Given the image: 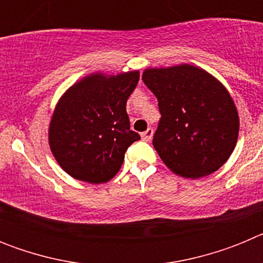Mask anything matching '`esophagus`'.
<instances>
[{
    "label": "esophagus",
    "mask_w": 263,
    "mask_h": 263,
    "mask_svg": "<svg viewBox=\"0 0 263 263\" xmlns=\"http://www.w3.org/2000/svg\"><path fill=\"white\" fill-rule=\"evenodd\" d=\"M153 134H154V130H153L152 127H148V129L146 130V132H143V133L141 134V137H142L143 141H146V142H148V141H152Z\"/></svg>",
    "instance_id": "1"
}]
</instances>
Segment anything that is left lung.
I'll use <instances>...</instances> for the list:
<instances>
[{
    "label": "left lung",
    "instance_id": "1",
    "mask_svg": "<svg viewBox=\"0 0 263 263\" xmlns=\"http://www.w3.org/2000/svg\"><path fill=\"white\" fill-rule=\"evenodd\" d=\"M160 120L153 145L173 173L197 179L217 171L233 153L238 113L221 83L190 64L146 69Z\"/></svg>",
    "mask_w": 263,
    "mask_h": 263
}]
</instances>
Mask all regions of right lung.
I'll return each mask as SVG.
<instances>
[{"mask_svg":"<svg viewBox=\"0 0 263 263\" xmlns=\"http://www.w3.org/2000/svg\"><path fill=\"white\" fill-rule=\"evenodd\" d=\"M139 72L105 78L92 75L72 85L58 103L48 132L51 152L67 174L83 182L105 183L141 139L130 130L126 101Z\"/></svg>","mask_w":263,"mask_h":263,"instance_id":"right-lung-1","label":"right lung"}]
</instances>
